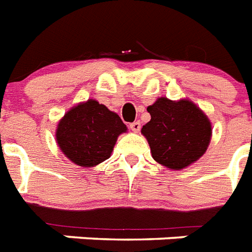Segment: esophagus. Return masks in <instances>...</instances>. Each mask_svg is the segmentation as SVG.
Instances as JSON below:
<instances>
[{"label": "esophagus", "instance_id": "1", "mask_svg": "<svg viewBox=\"0 0 252 252\" xmlns=\"http://www.w3.org/2000/svg\"><path fill=\"white\" fill-rule=\"evenodd\" d=\"M130 130L134 132H139V130H140V122H139V121H135V122L130 124Z\"/></svg>", "mask_w": 252, "mask_h": 252}]
</instances>
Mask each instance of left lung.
I'll use <instances>...</instances> for the list:
<instances>
[{"label":"left lung","instance_id":"obj_1","mask_svg":"<svg viewBox=\"0 0 252 252\" xmlns=\"http://www.w3.org/2000/svg\"><path fill=\"white\" fill-rule=\"evenodd\" d=\"M147 112L151 121L143 126L142 134L156 162L181 170L206 154L212 138V124L191 100L158 97Z\"/></svg>","mask_w":252,"mask_h":252}]
</instances>
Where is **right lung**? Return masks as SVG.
Here are the masks:
<instances>
[{"mask_svg":"<svg viewBox=\"0 0 252 252\" xmlns=\"http://www.w3.org/2000/svg\"><path fill=\"white\" fill-rule=\"evenodd\" d=\"M126 131L118 114L90 98L72 106L58 121L56 142L71 162L91 168L110 158L118 136Z\"/></svg>","mask_w":252,"mask_h":252,"instance_id":"obj_1","label":"right lung"}]
</instances>
